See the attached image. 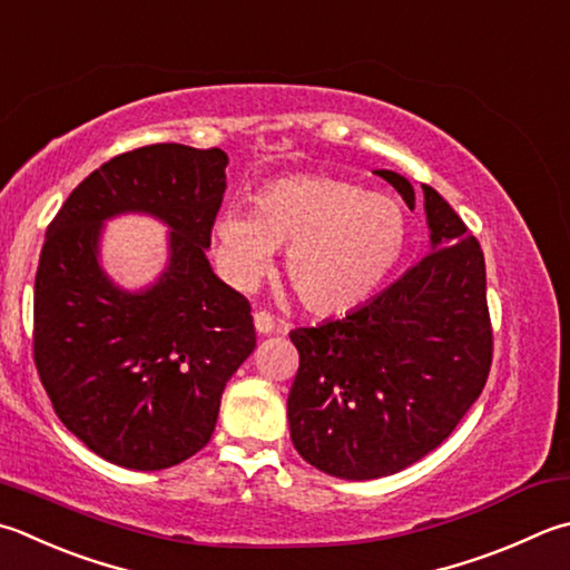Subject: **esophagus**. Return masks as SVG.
<instances>
[{"instance_id":"34e87169","label":"esophagus","mask_w":570,"mask_h":570,"mask_svg":"<svg viewBox=\"0 0 570 570\" xmlns=\"http://www.w3.org/2000/svg\"><path fill=\"white\" fill-rule=\"evenodd\" d=\"M253 320H255V330L261 332V335H267V332L275 330V317L267 313V309H257Z\"/></svg>"}]
</instances>
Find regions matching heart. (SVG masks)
I'll return each instance as SVG.
<instances>
[{
    "mask_svg": "<svg viewBox=\"0 0 570 570\" xmlns=\"http://www.w3.org/2000/svg\"><path fill=\"white\" fill-rule=\"evenodd\" d=\"M406 213L350 180L293 176L267 184L255 210L223 208L213 248L223 275L250 289L285 250V281L313 315H345L377 293L402 261Z\"/></svg>",
    "mask_w": 570,
    "mask_h": 570,
    "instance_id": "b5f03b06",
    "label": "heart"
}]
</instances>
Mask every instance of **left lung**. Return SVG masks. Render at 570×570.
I'll return each instance as SVG.
<instances>
[{
    "label": "left lung",
    "instance_id": "1",
    "mask_svg": "<svg viewBox=\"0 0 570 570\" xmlns=\"http://www.w3.org/2000/svg\"><path fill=\"white\" fill-rule=\"evenodd\" d=\"M410 208L414 188L377 170ZM432 250L350 315L297 327L289 439L330 476H390L444 442L484 390L493 330L481 245L424 186Z\"/></svg>",
    "mask_w": 570,
    "mask_h": 570
}]
</instances>
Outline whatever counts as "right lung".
<instances>
[{"label":"right lung","instance_id":"add662e5","mask_svg":"<svg viewBox=\"0 0 570 570\" xmlns=\"http://www.w3.org/2000/svg\"><path fill=\"white\" fill-rule=\"evenodd\" d=\"M225 166L220 148H134L81 180L47 228L31 335L39 380L61 424L124 469L158 471L200 452L225 382L255 347L248 297L206 257ZM124 209L175 228L169 271L138 296L95 263L100 220Z\"/></svg>","mask_w":570,"mask_h":570}]
</instances>
